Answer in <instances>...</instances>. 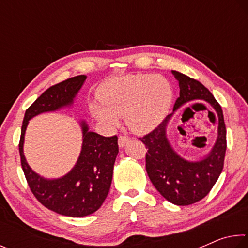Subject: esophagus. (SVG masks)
<instances>
[{"instance_id":"1","label":"esophagus","mask_w":248,"mask_h":248,"mask_svg":"<svg viewBox=\"0 0 248 248\" xmlns=\"http://www.w3.org/2000/svg\"><path fill=\"white\" fill-rule=\"evenodd\" d=\"M128 137H125V136H120L119 137V139H118V145L120 146V148H124V146L127 144V142H128Z\"/></svg>"}]
</instances>
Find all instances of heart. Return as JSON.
Here are the masks:
<instances>
[{"mask_svg":"<svg viewBox=\"0 0 248 248\" xmlns=\"http://www.w3.org/2000/svg\"><path fill=\"white\" fill-rule=\"evenodd\" d=\"M100 103L90 104L91 114L109 129L124 116L136 133L153 130L165 118L173 103L170 83L162 75L133 74L105 82L97 91Z\"/></svg>","mask_w":248,"mask_h":248,"instance_id":"obj_1","label":"heart"}]
</instances>
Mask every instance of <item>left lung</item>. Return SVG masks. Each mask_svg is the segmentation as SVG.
<instances>
[{"label": "left lung", "instance_id": "left-lung-1", "mask_svg": "<svg viewBox=\"0 0 248 248\" xmlns=\"http://www.w3.org/2000/svg\"><path fill=\"white\" fill-rule=\"evenodd\" d=\"M171 72L178 81L180 90L179 97L174 105V111L191 100L203 99L209 103L215 108L219 119L216 144L207 157L201 161L189 162L180 157L166 138V124L173 114L166 116L156 128L139 139L145 145V169L154 187L170 202L189 205L209 194L223 170L226 129L223 111L211 92L195 78L177 71Z\"/></svg>", "mask_w": 248, "mask_h": 248}]
</instances>
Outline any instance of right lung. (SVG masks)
I'll return each instance as SVG.
<instances>
[{
  "mask_svg": "<svg viewBox=\"0 0 248 248\" xmlns=\"http://www.w3.org/2000/svg\"><path fill=\"white\" fill-rule=\"evenodd\" d=\"M85 75L70 78L45 91L26 109L18 144L20 164L27 184L39 202L66 217H85L97 211L110 189L112 170L118 154V137H103L89 131L82 121L83 145L73 170L58 179H45L33 171L24 156V136L28 120L46 111H53L73 103Z\"/></svg>",
  "mask_w": 248,
  "mask_h": 248,
  "instance_id": "add662e5",
  "label": "right lung"
}]
</instances>
